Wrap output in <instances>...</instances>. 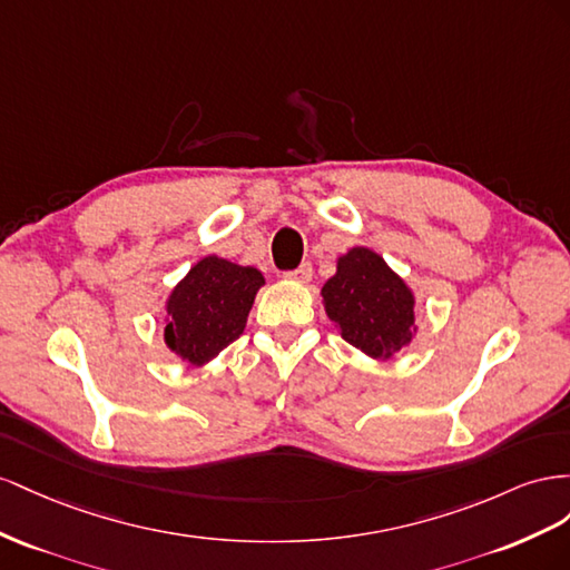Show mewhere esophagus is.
Segmentation results:
<instances>
[{
    "label": "esophagus",
    "instance_id": "obj_1",
    "mask_svg": "<svg viewBox=\"0 0 570 570\" xmlns=\"http://www.w3.org/2000/svg\"><path fill=\"white\" fill-rule=\"evenodd\" d=\"M284 276H286V279H294V282L305 284V282L313 279V265H311V263H303V265L296 267V269L284 272Z\"/></svg>",
    "mask_w": 570,
    "mask_h": 570
}]
</instances>
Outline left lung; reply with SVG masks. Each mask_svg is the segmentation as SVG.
Masks as SVG:
<instances>
[{"label": "left lung", "instance_id": "left-lung-1", "mask_svg": "<svg viewBox=\"0 0 570 570\" xmlns=\"http://www.w3.org/2000/svg\"><path fill=\"white\" fill-rule=\"evenodd\" d=\"M322 298L341 336L372 357H392L413 336L411 288L367 248L338 257L336 274L322 286Z\"/></svg>", "mask_w": 570, "mask_h": 570}]
</instances>
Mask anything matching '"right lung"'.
Masks as SVG:
<instances>
[{
    "label": "right lung",
    "mask_w": 570,
    "mask_h": 570,
    "mask_svg": "<svg viewBox=\"0 0 570 570\" xmlns=\"http://www.w3.org/2000/svg\"><path fill=\"white\" fill-rule=\"evenodd\" d=\"M265 284L255 267H240L215 255L203 257L167 303V346L190 365H203L246 330L257 288Z\"/></svg>",
    "instance_id": "obj_1"
}]
</instances>
